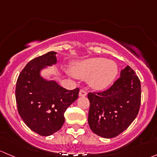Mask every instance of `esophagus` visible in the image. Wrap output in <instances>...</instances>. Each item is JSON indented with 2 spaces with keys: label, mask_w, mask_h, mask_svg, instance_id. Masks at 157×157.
Returning a JSON list of instances; mask_svg holds the SVG:
<instances>
[{
  "label": "esophagus",
  "mask_w": 157,
  "mask_h": 157,
  "mask_svg": "<svg viewBox=\"0 0 157 157\" xmlns=\"http://www.w3.org/2000/svg\"><path fill=\"white\" fill-rule=\"evenodd\" d=\"M86 94H87V93L84 90H80V92H79V96L80 97H86Z\"/></svg>",
  "instance_id": "esophagus-1"
}]
</instances>
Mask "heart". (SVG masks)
Masks as SVG:
<instances>
[{"label":"heart","instance_id":"heart-1","mask_svg":"<svg viewBox=\"0 0 157 157\" xmlns=\"http://www.w3.org/2000/svg\"><path fill=\"white\" fill-rule=\"evenodd\" d=\"M74 76L80 79L90 78V85L96 90H103L113 82L118 74V67L113 60L103 57L90 58L73 64Z\"/></svg>","mask_w":157,"mask_h":157}]
</instances>
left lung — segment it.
<instances>
[{"instance_id": "left-lung-1", "label": "left lung", "mask_w": 157, "mask_h": 157, "mask_svg": "<svg viewBox=\"0 0 157 157\" xmlns=\"http://www.w3.org/2000/svg\"><path fill=\"white\" fill-rule=\"evenodd\" d=\"M87 97L91 130L103 138L115 137L128 128L139 113L140 81L133 70L127 66L109 89L89 93Z\"/></svg>"}]
</instances>
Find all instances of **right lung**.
Masks as SVG:
<instances>
[{
    "label": "right lung",
    "instance_id": "obj_1",
    "mask_svg": "<svg viewBox=\"0 0 157 157\" xmlns=\"http://www.w3.org/2000/svg\"><path fill=\"white\" fill-rule=\"evenodd\" d=\"M51 51L30 60L17 80L15 97L20 116L26 125L40 136H50L64 124V113L78 98L79 88L68 90L54 80H47L40 71L57 63Z\"/></svg>",
    "mask_w": 157,
    "mask_h": 157
}]
</instances>
